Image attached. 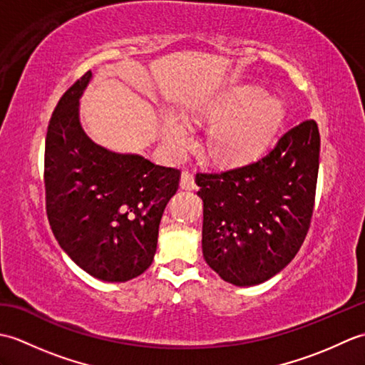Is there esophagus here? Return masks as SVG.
<instances>
[{
  "label": "esophagus",
  "mask_w": 365,
  "mask_h": 365,
  "mask_svg": "<svg viewBox=\"0 0 365 365\" xmlns=\"http://www.w3.org/2000/svg\"><path fill=\"white\" fill-rule=\"evenodd\" d=\"M180 188L182 190H187V191H192L197 188V183H196V177L190 170H183L182 177H180Z\"/></svg>",
  "instance_id": "1"
}]
</instances>
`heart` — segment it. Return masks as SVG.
I'll return each mask as SVG.
<instances>
[{"label": "heart", "mask_w": 365, "mask_h": 365, "mask_svg": "<svg viewBox=\"0 0 365 365\" xmlns=\"http://www.w3.org/2000/svg\"><path fill=\"white\" fill-rule=\"evenodd\" d=\"M196 122L215 125L208 147L216 160L246 163L268 149L285 120V105L269 97L268 91L254 84H242L220 92L195 113ZM163 141L177 153L192 144V133L180 118L166 115Z\"/></svg>", "instance_id": "b5f03b06"}]
</instances>
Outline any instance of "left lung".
Instances as JSON below:
<instances>
[{"instance_id":"obj_1","label":"left lung","mask_w":365,"mask_h":365,"mask_svg":"<svg viewBox=\"0 0 365 365\" xmlns=\"http://www.w3.org/2000/svg\"><path fill=\"white\" fill-rule=\"evenodd\" d=\"M319 157V125L311 119L284 133L259 160L197 173L202 252L221 279L257 285L289 265L311 226Z\"/></svg>"}]
</instances>
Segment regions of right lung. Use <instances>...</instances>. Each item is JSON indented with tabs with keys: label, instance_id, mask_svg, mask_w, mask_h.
Instances as JSON below:
<instances>
[{
	"label": "right lung",
	"instance_id": "1",
	"mask_svg": "<svg viewBox=\"0 0 365 365\" xmlns=\"http://www.w3.org/2000/svg\"><path fill=\"white\" fill-rule=\"evenodd\" d=\"M92 72L61 97L45 139L46 216L59 246L86 273L130 281L152 265L158 227L180 170L96 144L80 123L78 100Z\"/></svg>",
	"mask_w": 365,
	"mask_h": 365
}]
</instances>
